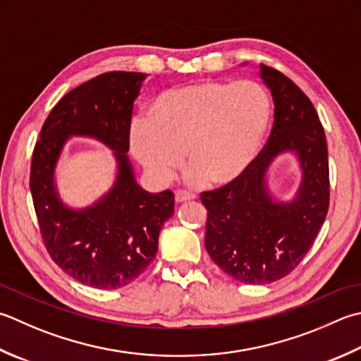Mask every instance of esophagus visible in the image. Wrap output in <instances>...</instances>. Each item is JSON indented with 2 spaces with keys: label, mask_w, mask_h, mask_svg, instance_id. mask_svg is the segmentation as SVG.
<instances>
[{
  "label": "esophagus",
  "mask_w": 361,
  "mask_h": 361,
  "mask_svg": "<svg viewBox=\"0 0 361 361\" xmlns=\"http://www.w3.org/2000/svg\"><path fill=\"white\" fill-rule=\"evenodd\" d=\"M195 195L188 192V190H176L175 192V200L176 203H183V202H188V200H194Z\"/></svg>",
  "instance_id": "1"
}]
</instances>
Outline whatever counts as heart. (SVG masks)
<instances>
[{"label":"heart","mask_w":361,"mask_h":361,"mask_svg":"<svg viewBox=\"0 0 361 361\" xmlns=\"http://www.w3.org/2000/svg\"><path fill=\"white\" fill-rule=\"evenodd\" d=\"M272 103L255 81H200L154 98L131 123V150L154 178L169 181L186 161L189 181L222 186L255 164L269 130Z\"/></svg>","instance_id":"heart-1"}]
</instances>
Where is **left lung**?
Masks as SVG:
<instances>
[{"mask_svg":"<svg viewBox=\"0 0 361 361\" xmlns=\"http://www.w3.org/2000/svg\"><path fill=\"white\" fill-rule=\"evenodd\" d=\"M274 98V126L258 159L241 178L200 199L208 209L204 247L238 281L266 285L291 274L326 221L330 200L326 133L313 103L279 70L259 66ZM298 154L302 183L293 202H275L265 173L279 154Z\"/></svg>","mask_w":361,"mask_h":361,"instance_id":"8db88e82","label":"left lung"}]
</instances>
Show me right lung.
Returning a JSON list of instances; mask_svg holds the SVG:
<instances>
[{
  "label": "right lung",
  "instance_id": "add662e5",
  "mask_svg": "<svg viewBox=\"0 0 361 361\" xmlns=\"http://www.w3.org/2000/svg\"><path fill=\"white\" fill-rule=\"evenodd\" d=\"M145 75L108 72L63 95L47 117L34 147L30 188L42 239L70 277L98 289L126 286L158 252L162 225L173 214L172 190L147 192L134 180L130 148L133 103ZM70 135L102 140L116 153L115 186L84 210L66 207L54 186V167Z\"/></svg>",
  "mask_w": 361,
  "mask_h": 361
}]
</instances>
